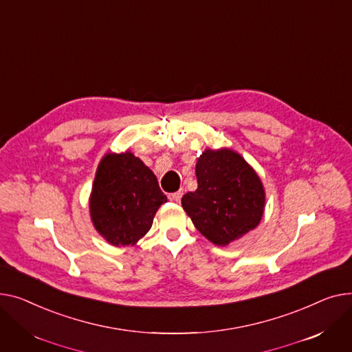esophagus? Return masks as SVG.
<instances>
[{
    "mask_svg": "<svg viewBox=\"0 0 352 352\" xmlns=\"http://www.w3.org/2000/svg\"><path fill=\"white\" fill-rule=\"evenodd\" d=\"M182 196H183V190H179V192H175V193H172V195H170L172 200H175V201H177V203L180 201Z\"/></svg>",
    "mask_w": 352,
    "mask_h": 352,
    "instance_id": "obj_1",
    "label": "esophagus"
}]
</instances>
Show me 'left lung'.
I'll return each mask as SVG.
<instances>
[{
	"instance_id": "8db88e82",
	"label": "left lung",
	"mask_w": 352,
	"mask_h": 352,
	"mask_svg": "<svg viewBox=\"0 0 352 352\" xmlns=\"http://www.w3.org/2000/svg\"><path fill=\"white\" fill-rule=\"evenodd\" d=\"M196 177L197 189L182 197V206L206 239L224 247L260 224L264 186L240 153L208 148L197 159Z\"/></svg>"
}]
</instances>
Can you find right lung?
I'll return each mask as SVG.
<instances>
[{
  "instance_id": "add662e5",
  "label": "right lung",
  "mask_w": 352,
  "mask_h": 352,
  "mask_svg": "<svg viewBox=\"0 0 352 352\" xmlns=\"http://www.w3.org/2000/svg\"><path fill=\"white\" fill-rule=\"evenodd\" d=\"M166 201L153 172L132 152L107 153L99 162L89 214L95 230L109 244L135 245Z\"/></svg>"
}]
</instances>
